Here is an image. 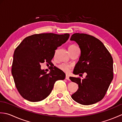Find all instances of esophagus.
<instances>
[{"label": "esophagus", "mask_w": 122, "mask_h": 122, "mask_svg": "<svg viewBox=\"0 0 122 122\" xmlns=\"http://www.w3.org/2000/svg\"><path fill=\"white\" fill-rule=\"evenodd\" d=\"M66 79L68 80H70V79H69V76H68V75H66Z\"/></svg>", "instance_id": "obj_1"}]
</instances>
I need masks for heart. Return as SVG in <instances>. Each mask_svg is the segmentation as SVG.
I'll list each match as a JSON object with an SVG mask.
<instances>
[{"instance_id": "obj_1", "label": "heart", "mask_w": 122, "mask_h": 122, "mask_svg": "<svg viewBox=\"0 0 122 122\" xmlns=\"http://www.w3.org/2000/svg\"><path fill=\"white\" fill-rule=\"evenodd\" d=\"M75 47H76V46L75 45H71L70 46H69V49L73 48ZM59 68L62 71H63L64 72H66V73H68L71 68V65L68 63H61V64H60L59 66Z\"/></svg>"}]
</instances>
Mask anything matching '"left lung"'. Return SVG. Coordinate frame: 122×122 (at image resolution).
<instances>
[{"label": "left lung", "mask_w": 122, "mask_h": 122, "mask_svg": "<svg viewBox=\"0 0 122 122\" xmlns=\"http://www.w3.org/2000/svg\"><path fill=\"white\" fill-rule=\"evenodd\" d=\"M70 40L76 41L81 50L73 73L80 76L86 73L83 79L70 77L79 86L71 97L82 105L95 104L104 97L113 79V58L103 43L93 36L76 33Z\"/></svg>", "instance_id": "1"}]
</instances>
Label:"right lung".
<instances>
[{"label": "right lung", "instance_id": "1", "mask_svg": "<svg viewBox=\"0 0 122 122\" xmlns=\"http://www.w3.org/2000/svg\"><path fill=\"white\" fill-rule=\"evenodd\" d=\"M70 35L40 33L25 38L15 50L11 73L18 92L25 99L39 102L48 97L55 82L66 74L54 67L49 73L40 64L51 63L55 50L68 40Z\"/></svg>", "mask_w": 122, "mask_h": 122}]
</instances>
